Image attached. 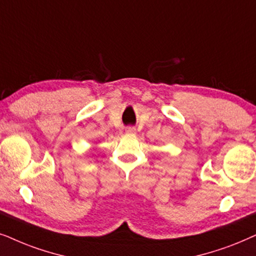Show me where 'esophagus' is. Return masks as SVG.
<instances>
[{"instance_id":"obj_1","label":"esophagus","mask_w":256,"mask_h":256,"mask_svg":"<svg viewBox=\"0 0 256 256\" xmlns=\"http://www.w3.org/2000/svg\"><path fill=\"white\" fill-rule=\"evenodd\" d=\"M125 131H126V134H134L136 128H134V126H128Z\"/></svg>"}]
</instances>
